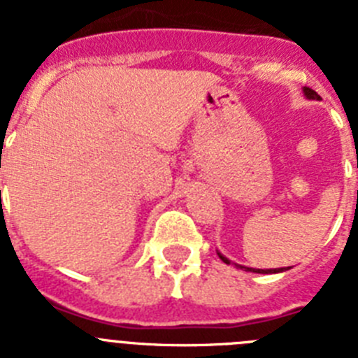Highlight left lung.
<instances>
[{
  "label": "left lung",
  "mask_w": 358,
  "mask_h": 358,
  "mask_svg": "<svg viewBox=\"0 0 358 358\" xmlns=\"http://www.w3.org/2000/svg\"><path fill=\"white\" fill-rule=\"evenodd\" d=\"M303 93H305V96L310 98V100H321V96H319L314 90H310V87H303ZM218 256H220V260H222L224 264H231L226 256H222L220 252H218ZM236 267L245 268V271H252V273H260V274H274V273H283V271H287V268H283V267L281 268H251V267H242V265H236Z\"/></svg>",
  "instance_id": "8db88e82"
}]
</instances>
